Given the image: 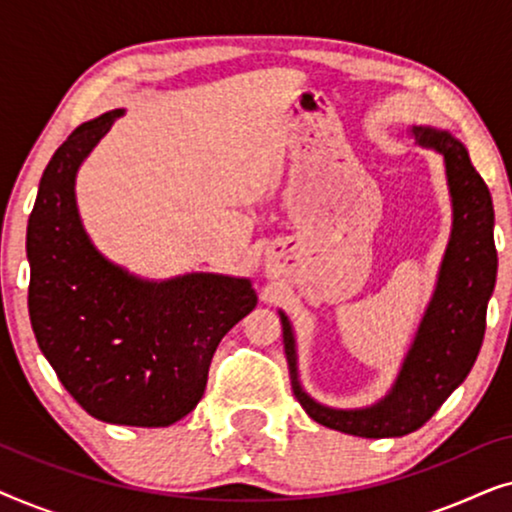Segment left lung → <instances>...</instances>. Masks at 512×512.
Returning a JSON list of instances; mask_svg holds the SVG:
<instances>
[{"mask_svg": "<svg viewBox=\"0 0 512 512\" xmlns=\"http://www.w3.org/2000/svg\"><path fill=\"white\" fill-rule=\"evenodd\" d=\"M412 132L419 144L445 156L454 228L440 268L436 296L391 394L366 410H331L314 403L298 384L296 340L289 319L282 314L293 394L314 422L349 436L396 438L424 426L471 373L485 338L487 300L496 282L492 195L475 172L464 144L447 132L431 128H415Z\"/></svg>", "mask_w": 512, "mask_h": 512, "instance_id": "obj_1", "label": "left lung"}]
</instances>
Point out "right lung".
Instances as JSON below:
<instances>
[{
  "mask_svg": "<svg viewBox=\"0 0 512 512\" xmlns=\"http://www.w3.org/2000/svg\"><path fill=\"white\" fill-rule=\"evenodd\" d=\"M118 114L81 123L46 165L27 221V307L39 349L90 417L170 426L198 405L216 347L256 293L247 279L219 275L142 282L97 254L74 177Z\"/></svg>",
  "mask_w": 512,
  "mask_h": 512,
  "instance_id": "1",
  "label": "right lung"
}]
</instances>
